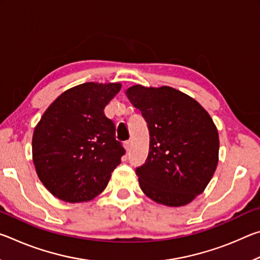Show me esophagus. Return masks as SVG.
<instances>
[{"mask_svg": "<svg viewBox=\"0 0 260 260\" xmlns=\"http://www.w3.org/2000/svg\"><path fill=\"white\" fill-rule=\"evenodd\" d=\"M124 147L126 149V151H129L131 150V147H132V141H126V142L124 143Z\"/></svg>", "mask_w": 260, "mask_h": 260, "instance_id": "34e87169", "label": "esophagus"}]
</instances>
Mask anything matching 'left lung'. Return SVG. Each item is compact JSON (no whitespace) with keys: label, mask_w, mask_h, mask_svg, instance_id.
Listing matches in <instances>:
<instances>
[{"label":"left lung","mask_w":260,"mask_h":260,"mask_svg":"<svg viewBox=\"0 0 260 260\" xmlns=\"http://www.w3.org/2000/svg\"><path fill=\"white\" fill-rule=\"evenodd\" d=\"M149 129V153L136 167L140 187L157 203L186 205L203 192L218 164L219 136L199 102L174 88L127 89Z\"/></svg>","instance_id":"left-lung-1"}]
</instances>
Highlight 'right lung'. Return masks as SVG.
I'll return each instance as SVG.
<instances>
[{"label": "right lung", "mask_w": 260, "mask_h": 260, "mask_svg": "<svg viewBox=\"0 0 260 260\" xmlns=\"http://www.w3.org/2000/svg\"><path fill=\"white\" fill-rule=\"evenodd\" d=\"M120 83L87 82L64 91L33 133L35 170L52 195L70 203L102 192L126 150L104 108Z\"/></svg>", "instance_id": "right-lung-1"}]
</instances>
